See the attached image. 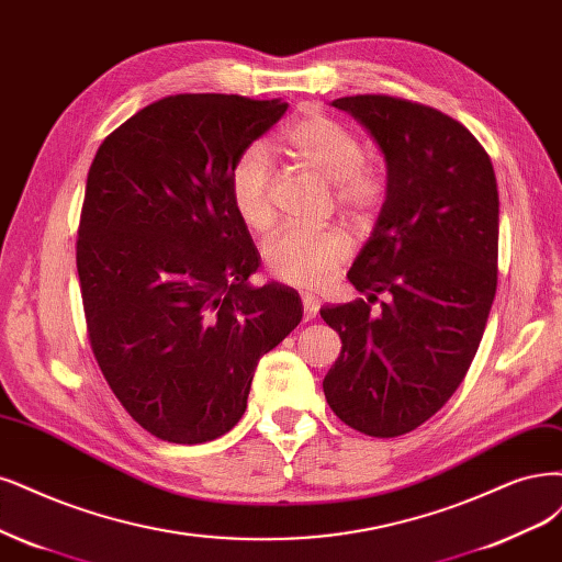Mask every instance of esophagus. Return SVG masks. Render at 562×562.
<instances>
[{
    "instance_id": "esophagus-1",
    "label": "esophagus",
    "mask_w": 562,
    "mask_h": 562,
    "mask_svg": "<svg viewBox=\"0 0 562 562\" xmlns=\"http://www.w3.org/2000/svg\"><path fill=\"white\" fill-rule=\"evenodd\" d=\"M302 306H304V321L316 318L318 308H321V300L316 295H302Z\"/></svg>"
}]
</instances>
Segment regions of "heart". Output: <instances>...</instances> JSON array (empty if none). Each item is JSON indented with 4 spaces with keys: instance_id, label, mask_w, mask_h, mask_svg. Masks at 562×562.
<instances>
[{
    "instance_id": "1",
    "label": "heart",
    "mask_w": 562,
    "mask_h": 562,
    "mask_svg": "<svg viewBox=\"0 0 562 562\" xmlns=\"http://www.w3.org/2000/svg\"><path fill=\"white\" fill-rule=\"evenodd\" d=\"M283 148L327 181L348 221L367 225L385 202V177L379 167L364 162V150L356 134L321 111H308L281 132ZM229 200L241 223L254 232L274 225L272 162L262 146L244 148L229 167ZM351 256V244L335 227L283 229L267 244V272L285 285L318 290L330 283Z\"/></svg>"
}]
</instances>
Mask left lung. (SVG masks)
<instances>
[{
	"mask_svg": "<svg viewBox=\"0 0 562 562\" xmlns=\"http://www.w3.org/2000/svg\"><path fill=\"white\" fill-rule=\"evenodd\" d=\"M333 104L370 130L389 192L348 272L367 300L321 308L341 339L323 393L348 428L397 437L449 402L486 330L497 290V181L486 148L447 113L393 94ZM379 294L390 300L372 313Z\"/></svg>",
	"mask_w": 562,
	"mask_h": 562,
	"instance_id": "1",
	"label": "left lung"
}]
</instances>
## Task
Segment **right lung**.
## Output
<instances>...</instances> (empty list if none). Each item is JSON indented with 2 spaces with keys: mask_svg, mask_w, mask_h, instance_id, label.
I'll return each instance as SVG.
<instances>
[{
  "mask_svg": "<svg viewBox=\"0 0 562 562\" xmlns=\"http://www.w3.org/2000/svg\"><path fill=\"white\" fill-rule=\"evenodd\" d=\"M285 109L169 94L115 127L90 165L76 239L90 348L125 412L162 441L235 428L258 360L302 321L293 288L248 283L260 256L227 186Z\"/></svg>",
  "mask_w": 562,
  "mask_h": 562,
  "instance_id": "obj_1",
  "label": "right lung"
}]
</instances>
